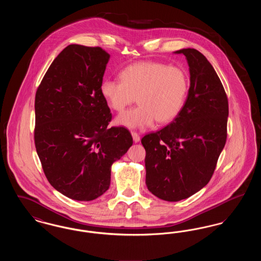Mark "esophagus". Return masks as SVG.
I'll return each mask as SVG.
<instances>
[{
    "label": "esophagus",
    "mask_w": 261,
    "mask_h": 261,
    "mask_svg": "<svg viewBox=\"0 0 261 261\" xmlns=\"http://www.w3.org/2000/svg\"><path fill=\"white\" fill-rule=\"evenodd\" d=\"M131 134H132V137H133V140H134V142L135 143H139L140 142V140H141V138L139 136V134L137 133V132H131Z\"/></svg>",
    "instance_id": "esophagus-1"
}]
</instances>
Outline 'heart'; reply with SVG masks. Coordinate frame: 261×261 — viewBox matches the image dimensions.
Wrapping results in <instances>:
<instances>
[{"label": "heart", "mask_w": 261, "mask_h": 261, "mask_svg": "<svg viewBox=\"0 0 261 261\" xmlns=\"http://www.w3.org/2000/svg\"><path fill=\"white\" fill-rule=\"evenodd\" d=\"M119 80L105 79L100 95L115 112L138 100L136 108L118 115L115 124L138 129L159 123H168L180 113L189 87L184 69L155 62H137L123 68Z\"/></svg>", "instance_id": "1"}]
</instances>
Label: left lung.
I'll return each mask as SVG.
<instances>
[{"label": "left lung", "mask_w": 261, "mask_h": 261, "mask_svg": "<svg viewBox=\"0 0 261 261\" xmlns=\"http://www.w3.org/2000/svg\"><path fill=\"white\" fill-rule=\"evenodd\" d=\"M186 57L190 88L180 113L170 124L142 138L146 149V184L167 201L187 199L205 186L227 139L228 99L211 62L195 49L174 51Z\"/></svg>", "instance_id": "8db88e82"}]
</instances>
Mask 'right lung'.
<instances>
[{"label": "right lung", "instance_id": "right-lung-1", "mask_svg": "<svg viewBox=\"0 0 261 261\" xmlns=\"http://www.w3.org/2000/svg\"><path fill=\"white\" fill-rule=\"evenodd\" d=\"M110 55L72 44L51 62L35 96L34 140L50 185L65 197L89 201L111 185L112 163L133 144L100 95Z\"/></svg>", "mask_w": 261, "mask_h": 261}]
</instances>
